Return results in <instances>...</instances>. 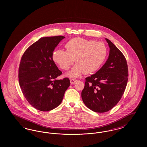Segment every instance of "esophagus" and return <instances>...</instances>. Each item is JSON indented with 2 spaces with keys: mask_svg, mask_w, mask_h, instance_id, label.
Segmentation results:
<instances>
[{
  "mask_svg": "<svg viewBox=\"0 0 147 147\" xmlns=\"http://www.w3.org/2000/svg\"><path fill=\"white\" fill-rule=\"evenodd\" d=\"M70 84H74L75 83L77 82V80L74 79H70Z\"/></svg>",
  "mask_w": 147,
  "mask_h": 147,
  "instance_id": "esophagus-1",
  "label": "esophagus"
}]
</instances>
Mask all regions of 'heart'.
<instances>
[{"label": "heart", "instance_id": "heart-1", "mask_svg": "<svg viewBox=\"0 0 147 147\" xmlns=\"http://www.w3.org/2000/svg\"><path fill=\"white\" fill-rule=\"evenodd\" d=\"M66 51L58 49L52 54V59L62 69L68 70L74 62L77 63L67 73L76 78L81 74H90L98 70L105 62L107 49L102 42L83 38H74L65 45Z\"/></svg>", "mask_w": 147, "mask_h": 147}]
</instances>
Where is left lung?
Here are the masks:
<instances>
[{"label": "left lung", "mask_w": 147, "mask_h": 147, "mask_svg": "<svg viewBox=\"0 0 147 147\" xmlns=\"http://www.w3.org/2000/svg\"><path fill=\"white\" fill-rule=\"evenodd\" d=\"M110 53L104 65L94 74L85 78L82 98L94 112L102 113L117 104L128 82V65L123 53L107 38Z\"/></svg>", "instance_id": "left-lung-1"}]
</instances>
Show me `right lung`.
I'll use <instances>...</instances> for the list:
<instances>
[{
  "label": "right lung",
  "instance_id": "obj_1",
  "mask_svg": "<svg viewBox=\"0 0 147 147\" xmlns=\"http://www.w3.org/2000/svg\"><path fill=\"white\" fill-rule=\"evenodd\" d=\"M65 37H45L31 45L22 56L19 68L21 91L36 109L49 111L62 101L70 85L69 78L57 80L62 74L52 59L53 52Z\"/></svg>",
  "mask_w": 147,
  "mask_h": 147
}]
</instances>
